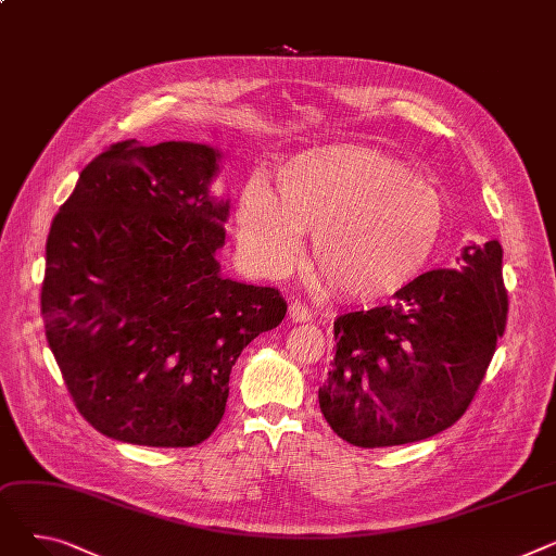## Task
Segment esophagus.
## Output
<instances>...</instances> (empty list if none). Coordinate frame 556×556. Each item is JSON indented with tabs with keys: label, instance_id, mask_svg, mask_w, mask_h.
Segmentation results:
<instances>
[{
	"label": "esophagus",
	"instance_id": "obj_1",
	"mask_svg": "<svg viewBox=\"0 0 556 556\" xmlns=\"http://www.w3.org/2000/svg\"><path fill=\"white\" fill-rule=\"evenodd\" d=\"M288 315H290V319H293V323H308L311 319V311H308V306L306 304H302V302H290V306H288Z\"/></svg>",
	"mask_w": 556,
	"mask_h": 556
}]
</instances>
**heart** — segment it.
I'll list each match as a JSON object with an SVG mask.
<instances>
[{"label": "heart", "instance_id": "obj_1", "mask_svg": "<svg viewBox=\"0 0 556 556\" xmlns=\"http://www.w3.org/2000/svg\"><path fill=\"white\" fill-rule=\"evenodd\" d=\"M252 175L237 202V233L256 268L281 273L311 231V268L340 295L388 300L440 248L446 202L405 164L354 143L313 146L277 173Z\"/></svg>", "mask_w": 556, "mask_h": 556}]
</instances>
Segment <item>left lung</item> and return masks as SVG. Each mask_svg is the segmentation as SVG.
<instances>
[{"instance_id":"8db88e82","label":"left lung","mask_w":556,"mask_h":556,"mask_svg":"<svg viewBox=\"0 0 556 556\" xmlns=\"http://www.w3.org/2000/svg\"><path fill=\"white\" fill-rule=\"evenodd\" d=\"M505 323L501 243L464 245L457 268L428 270L394 304L336 319L319 410L361 448L428 440L471 405Z\"/></svg>"}]
</instances>
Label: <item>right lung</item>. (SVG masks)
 <instances>
[{
  "mask_svg": "<svg viewBox=\"0 0 556 556\" xmlns=\"http://www.w3.org/2000/svg\"><path fill=\"white\" fill-rule=\"evenodd\" d=\"M210 143L126 139L87 164L47 239V342L78 413L116 442L187 448L225 415L243 349L286 315L225 277Z\"/></svg>",
  "mask_w": 556,
  "mask_h": 556,
  "instance_id": "obj_1",
  "label": "right lung"
}]
</instances>
